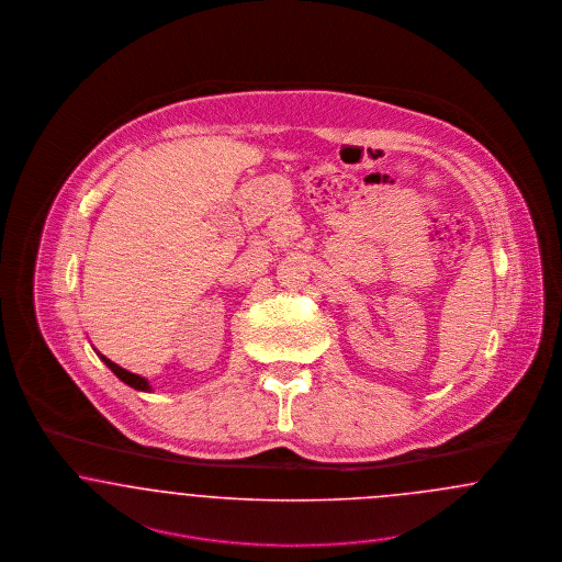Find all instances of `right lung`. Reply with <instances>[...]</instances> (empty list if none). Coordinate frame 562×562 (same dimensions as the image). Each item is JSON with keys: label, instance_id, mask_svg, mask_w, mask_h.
Listing matches in <instances>:
<instances>
[{"label": "right lung", "instance_id": "right-lung-1", "mask_svg": "<svg viewBox=\"0 0 562 562\" xmlns=\"http://www.w3.org/2000/svg\"><path fill=\"white\" fill-rule=\"evenodd\" d=\"M101 357V361L119 376L122 383L128 384V386H133V389H137V391H151V386H149L148 381L144 379V376H139V374H133V372H128V370H124V368H120L119 363H114L112 359H108L105 355L97 353Z\"/></svg>", "mask_w": 562, "mask_h": 562}]
</instances>
